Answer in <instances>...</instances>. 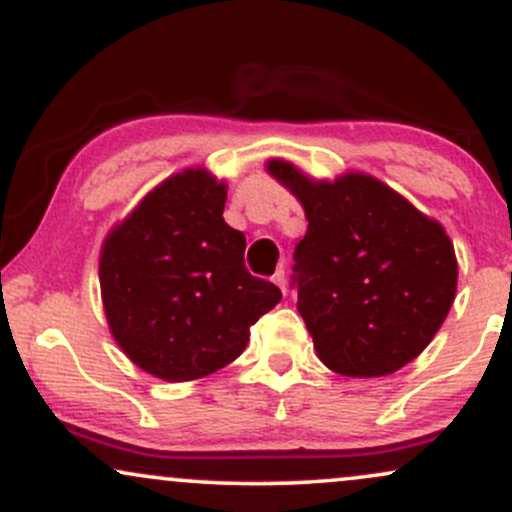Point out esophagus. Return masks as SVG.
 Listing matches in <instances>:
<instances>
[{"label": "esophagus", "mask_w": 512, "mask_h": 512, "mask_svg": "<svg viewBox=\"0 0 512 512\" xmlns=\"http://www.w3.org/2000/svg\"><path fill=\"white\" fill-rule=\"evenodd\" d=\"M273 283L280 287V290H283V295H287V278H285V271L283 268H278V271H275V275H273Z\"/></svg>", "instance_id": "esophagus-1"}]
</instances>
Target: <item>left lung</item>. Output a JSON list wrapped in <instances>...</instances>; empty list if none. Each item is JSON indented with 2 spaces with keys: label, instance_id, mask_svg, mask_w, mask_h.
Masks as SVG:
<instances>
[{
  "label": "left lung",
  "instance_id": "left-lung-1",
  "mask_svg": "<svg viewBox=\"0 0 512 512\" xmlns=\"http://www.w3.org/2000/svg\"><path fill=\"white\" fill-rule=\"evenodd\" d=\"M302 203L292 287L319 360L346 377H382L426 350L455 302V246L440 222L365 174L312 181L271 159Z\"/></svg>",
  "mask_w": 512,
  "mask_h": 512
}]
</instances>
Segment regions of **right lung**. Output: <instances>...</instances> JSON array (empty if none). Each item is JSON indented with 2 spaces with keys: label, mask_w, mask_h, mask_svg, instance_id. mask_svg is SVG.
I'll use <instances>...</instances> for the list:
<instances>
[{
  "label": "right lung",
  "mask_w": 512,
  "mask_h": 512,
  "mask_svg": "<svg viewBox=\"0 0 512 512\" xmlns=\"http://www.w3.org/2000/svg\"><path fill=\"white\" fill-rule=\"evenodd\" d=\"M227 186L205 169L159 183L111 229L99 280L108 329L137 367L166 382L237 360L283 292L244 266V234L222 217Z\"/></svg>",
  "instance_id": "add662e5"
}]
</instances>
